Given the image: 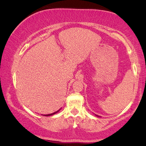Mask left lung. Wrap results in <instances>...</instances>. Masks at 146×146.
Wrapping results in <instances>:
<instances>
[{"mask_svg":"<svg viewBox=\"0 0 146 146\" xmlns=\"http://www.w3.org/2000/svg\"><path fill=\"white\" fill-rule=\"evenodd\" d=\"M95 115H96V116H98V117H100V116H99V115H96V114H95Z\"/></svg>","mask_w":146,"mask_h":146,"instance_id":"left-lung-1","label":"left lung"}]
</instances>
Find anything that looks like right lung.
I'll use <instances>...</instances> for the list:
<instances>
[{
    "instance_id": "right-lung-1",
    "label": "right lung",
    "mask_w": 146,
    "mask_h": 146,
    "mask_svg": "<svg viewBox=\"0 0 146 146\" xmlns=\"http://www.w3.org/2000/svg\"><path fill=\"white\" fill-rule=\"evenodd\" d=\"M60 110V109L56 111H55V112H54V113H49V114H46V115H44V116H50V115H54V114H55V113H56L58 112V111H59Z\"/></svg>"
}]
</instances>
